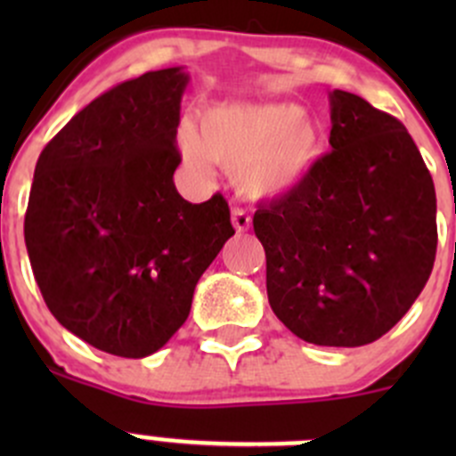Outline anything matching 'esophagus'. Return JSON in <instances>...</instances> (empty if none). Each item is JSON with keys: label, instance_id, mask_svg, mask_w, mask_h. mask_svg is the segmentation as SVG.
<instances>
[{"label": "esophagus", "instance_id": "1", "mask_svg": "<svg viewBox=\"0 0 456 456\" xmlns=\"http://www.w3.org/2000/svg\"><path fill=\"white\" fill-rule=\"evenodd\" d=\"M232 224L236 232H249L251 227V216L247 214L245 209H240V207H236V209L232 211Z\"/></svg>", "mask_w": 456, "mask_h": 456}]
</instances>
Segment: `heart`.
Masks as SVG:
<instances>
[{"label": "heart", "instance_id": "b5f03b06", "mask_svg": "<svg viewBox=\"0 0 456 456\" xmlns=\"http://www.w3.org/2000/svg\"><path fill=\"white\" fill-rule=\"evenodd\" d=\"M181 151L194 172L216 163L254 200L282 199L296 191L326 151V127L291 101L223 103L205 110L199 132L185 126Z\"/></svg>", "mask_w": 456, "mask_h": 456}]
</instances>
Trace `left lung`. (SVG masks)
<instances>
[{
    "instance_id": "obj_1",
    "label": "left lung",
    "mask_w": 456,
    "mask_h": 456,
    "mask_svg": "<svg viewBox=\"0 0 456 456\" xmlns=\"http://www.w3.org/2000/svg\"><path fill=\"white\" fill-rule=\"evenodd\" d=\"M330 151L291 194L260 205L266 296L317 346H364L419 297L436 254V196L402 121L333 90Z\"/></svg>"
}]
</instances>
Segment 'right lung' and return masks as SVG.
I'll return each mask as SVG.
<instances>
[{
	"label": "right lung",
	"mask_w": 456,
	"mask_h": 456,
	"mask_svg": "<svg viewBox=\"0 0 456 456\" xmlns=\"http://www.w3.org/2000/svg\"><path fill=\"white\" fill-rule=\"evenodd\" d=\"M187 84L183 66L118 84L37 160L24 220L32 273L59 324L110 355L163 348L236 233L223 196L191 205L174 185Z\"/></svg>",
	"instance_id": "right-lung-1"
}]
</instances>
